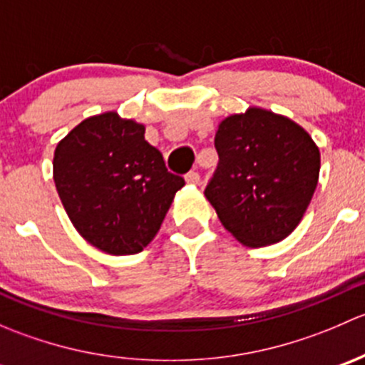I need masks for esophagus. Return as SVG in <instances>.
<instances>
[{
    "instance_id": "obj_1",
    "label": "esophagus",
    "mask_w": 365,
    "mask_h": 365,
    "mask_svg": "<svg viewBox=\"0 0 365 365\" xmlns=\"http://www.w3.org/2000/svg\"><path fill=\"white\" fill-rule=\"evenodd\" d=\"M200 180H201V176L197 171H189L185 175V182L190 183V185H197V183H200Z\"/></svg>"
}]
</instances>
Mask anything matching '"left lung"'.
I'll return each mask as SVG.
<instances>
[{
	"instance_id": "left-lung-1",
	"label": "left lung",
	"mask_w": 365,
	"mask_h": 365,
	"mask_svg": "<svg viewBox=\"0 0 365 365\" xmlns=\"http://www.w3.org/2000/svg\"><path fill=\"white\" fill-rule=\"evenodd\" d=\"M219 164L205 189L222 226L247 247L277 244L304 217L318 185L319 150L279 114L251 108L215 134Z\"/></svg>"
}]
</instances>
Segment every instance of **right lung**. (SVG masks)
<instances>
[{
  "label": "right lung",
  "mask_w": 365,
  "mask_h": 365,
  "mask_svg": "<svg viewBox=\"0 0 365 365\" xmlns=\"http://www.w3.org/2000/svg\"><path fill=\"white\" fill-rule=\"evenodd\" d=\"M54 183L73 227L108 254L141 252L185 180L165 168L145 127L104 113L81 121L54 152Z\"/></svg>",
  "instance_id": "obj_1"
}]
</instances>
